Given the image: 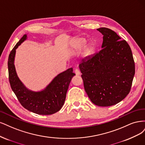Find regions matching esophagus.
Masks as SVG:
<instances>
[{
  "instance_id": "34e87169",
  "label": "esophagus",
  "mask_w": 145,
  "mask_h": 145,
  "mask_svg": "<svg viewBox=\"0 0 145 145\" xmlns=\"http://www.w3.org/2000/svg\"><path fill=\"white\" fill-rule=\"evenodd\" d=\"M74 73H75L76 75H79V74H80V71L78 69H76L74 70Z\"/></svg>"
}]
</instances>
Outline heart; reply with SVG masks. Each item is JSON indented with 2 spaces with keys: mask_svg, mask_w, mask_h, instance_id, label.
<instances>
[{
  "mask_svg": "<svg viewBox=\"0 0 145 145\" xmlns=\"http://www.w3.org/2000/svg\"><path fill=\"white\" fill-rule=\"evenodd\" d=\"M87 41L86 39L83 38H74L73 40V49L75 51H79L81 49H82L84 47L85 45L86 44ZM93 50V48L90 47L88 48L87 51L88 52H91Z\"/></svg>",
  "mask_w": 145,
  "mask_h": 145,
  "instance_id": "obj_1",
  "label": "heart"
}]
</instances>
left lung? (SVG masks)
I'll return each instance as SVG.
<instances>
[{
  "instance_id": "left-lung-1",
  "label": "left lung",
  "mask_w": 145,
  "mask_h": 145,
  "mask_svg": "<svg viewBox=\"0 0 145 145\" xmlns=\"http://www.w3.org/2000/svg\"><path fill=\"white\" fill-rule=\"evenodd\" d=\"M103 35L102 49L79 64L87 94L100 106L114 105L131 90L135 74L131 49L125 40L106 27L97 29Z\"/></svg>"
}]
</instances>
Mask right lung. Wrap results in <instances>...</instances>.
<instances>
[{
  "label": "right lung",
  "mask_w": 145,
  "mask_h": 145,
  "mask_svg": "<svg viewBox=\"0 0 145 145\" xmlns=\"http://www.w3.org/2000/svg\"><path fill=\"white\" fill-rule=\"evenodd\" d=\"M26 38V35H23L9 55L8 67L11 87L26 110L41 115L54 114L64 105L69 84L75 74L73 73V69L70 68L58 74L43 90L35 92L27 89L18 78L14 64L16 49Z\"/></svg>",
  "instance_id": "obj_1"
}]
</instances>
